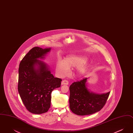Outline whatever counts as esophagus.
<instances>
[{
	"label": "esophagus",
	"mask_w": 133,
	"mask_h": 133,
	"mask_svg": "<svg viewBox=\"0 0 133 133\" xmlns=\"http://www.w3.org/2000/svg\"><path fill=\"white\" fill-rule=\"evenodd\" d=\"M68 84H69V82L66 80H63L61 82V85H68Z\"/></svg>",
	"instance_id": "34e87169"
}]
</instances>
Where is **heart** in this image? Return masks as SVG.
I'll return each instance as SVG.
<instances>
[{"mask_svg": "<svg viewBox=\"0 0 133 133\" xmlns=\"http://www.w3.org/2000/svg\"><path fill=\"white\" fill-rule=\"evenodd\" d=\"M85 57L78 55H71L66 57L65 60L59 59L57 61L56 70L61 76L67 75L70 67H78V72L80 75H84L87 71L88 64Z\"/></svg>", "mask_w": 133, "mask_h": 133, "instance_id": "heart-1", "label": "heart"}]
</instances>
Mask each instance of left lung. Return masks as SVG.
Returning <instances> with one entry per match:
<instances>
[{
  "label": "left lung",
  "instance_id": "obj_1",
  "mask_svg": "<svg viewBox=\"0 0 133 133\" xmlns=\"http://www.w3.org/2000/svg\"><path fill=\"white\" fill-rule=\"evenodd\" d=\"M87 79L84 78L70 86V109L77 115H88L100 111L110 93L98 94L90 92L87 87Z\"/></svg>",
  "mask_w": 133,
  "mask_h": 133
}]
</instances>
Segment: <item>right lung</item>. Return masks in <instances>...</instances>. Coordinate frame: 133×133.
I'll use <instances>...</instances> for the list:
<instances>
[{"instance_id": "obj_1", "label": "right lung", "mask_w": 133, "mask_h": 133, "mask_svg": "<svg viewBox=\"0 0 133 133\" xmlns=\"http://www.w3.org/2000/svg\"><path fill=\"white\" fill-rule=\"evenodd\" d=\"M50 50L33 47L19 64L18 91L26 108L33 114L47 112L52 91L61 86L62 80L55 78L46 64L38 59L44 58Z\"/></svg>"}]
</instances>
